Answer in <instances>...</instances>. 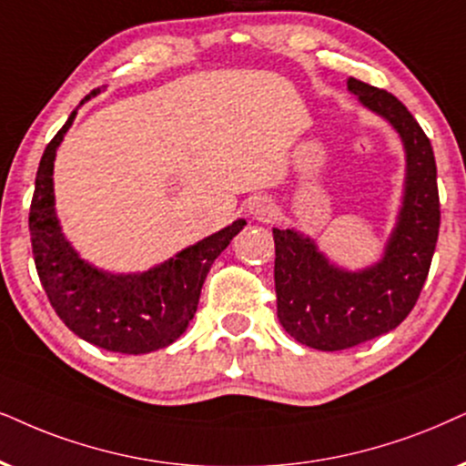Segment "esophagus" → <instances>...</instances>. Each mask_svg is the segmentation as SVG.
<instances>
[{
	"label": "esophagus",
	"mask_w": 466,
	"mask_h": 466,
	"mask_svg": "<svg viewBox=\"0 0 466 466\" xmlns=\"http://www.w3.org/2000/svg\"><path fill=\"white\" fill-rule=\"evenodd\" d=\"M249 213L256 217V219L267 221V219H270V217H273L275 208L267 198H253L249 202Z\"/></svg>",
	"instance_id": "esophagus-1"
}]
</instances>
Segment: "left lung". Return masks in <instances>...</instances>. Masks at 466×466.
<instances>
[{
  "mask_svg": "<svg viewBox=\"0 0 466 466\" xmlns=\"http://www.w3.org/2000/svg\"><path fill=\"white\" fill-rule=\"evenodd\" d=\"M359 101L391 122L406 148V193L396 232L376 267H331L309 238L273 229L277 318L294 339L344 350L396 329L420 299L441 226L437 163L428 135L393 94L349 79Z\"/></svg>",
  "mask_w": 466,
  "mask_h": 466,
  "instance_id": "1",
  "label": "left lung"
}]
</instances>
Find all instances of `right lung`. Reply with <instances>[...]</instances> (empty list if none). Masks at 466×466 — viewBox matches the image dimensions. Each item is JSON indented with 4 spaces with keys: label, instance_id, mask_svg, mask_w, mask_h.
<instances>
[{
    "label": "right lung",
    "instance_id": "1",
    "mask_svg": "<svg viewBox=\"0 0 466 466\" xmlns=\"http://www.w3.org/2000/svg\"><path fill=\"white\" fill-rule=\"evenodd\" d=\"M73 117L75 111L45 148L29 206L40 284L64 325L98 349L127 355L165 349L185 333L206 275L245 221H234L141 275H109L90 267L64 240L53 210V158Z\"/></svg>",
    "mask_w": 466,
    "mask_h": 466
}]
</instances>
